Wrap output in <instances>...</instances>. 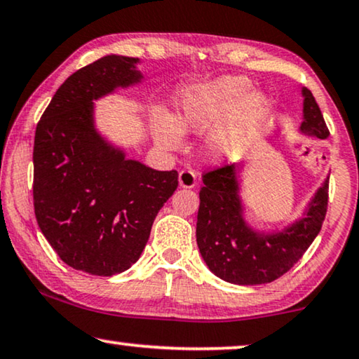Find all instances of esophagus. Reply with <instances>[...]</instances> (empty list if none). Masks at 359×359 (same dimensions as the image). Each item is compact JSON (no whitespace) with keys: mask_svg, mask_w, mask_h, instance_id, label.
<instances>
[{"mask_svg":"<svg viewBox=\"0 0 359 359\" xmlns=\"http://www.w3.org/2000/svg\"><path fill=\"white\" fill-rule=\"evenodd\" d=\"M179 185L182 189H194L196 185V175L194 170L184 169L179 172Z\"/></svg>","mask_w":359,"mask_h":359,"instance_id":"34e87169","label":"esophagus"}]
</instances>
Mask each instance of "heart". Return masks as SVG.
I'll use <instances>...</instances> for the list:
<instances>
[{"mask_svg": "<svg viewBox=\"0 0 359 359\" xmlns=\"http://www.w3.org/2000/svg\"><path fill=\"white\" fill-rule=\"evenodd\" d=\"M271 112V99L262 90H252L249 79L223 76L182 90L174 117L156 107L151 125L158 144L170 151L180 149L182 133L203 135L211 129L205 141L206 156L228 161L250 144Z\"/></svg>", "mask_w": 359, "mask_h": 359, "instance_id": "heart-1", "label": "heart"}]
</instances>
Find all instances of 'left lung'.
Instances as JSON below:
<instances>
[{"label": "left lung", "mask_w": 359, "mask_h": 359, "mask_svg": "<svg viewBox=\"0 0 359 359\" xmlns=\"http://www.w3.org/2000/svg\"><path fill=\"white\" fill-rule=\"evenodd\" d=\"M304 107L299 130L325 140L324 115L309 89L302 88ZM196 216V244L205 264L221 280L234 285L271 283L304 255L322 228L329 205V177L316 191L304 218L276 232L257 231L244 218L237 165H223L203 175Z\"/></svg>", "instance_id": "obj_1"}]
</instances>
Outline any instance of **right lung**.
Here are the masks:
<instances>
[{
    "label": "right lung",
    "instance_id": "add662e5",
    "mask_svg": "<svg viewBox=\"0 0 359 359\" xmlns=\"http://www.w3.org/2000/svg\"><path fill=\"white\" fill-rule=\"evenodd\" d=\"M138 58L107 55L60 86L34 140V210L60 259L112 276L140 259L151 226L179 185L177 170L127 159L94 125V100L141 83Z\"/></svg>",
    "mask_w": 359,
    "mask_h": 359
}]
</instances>
